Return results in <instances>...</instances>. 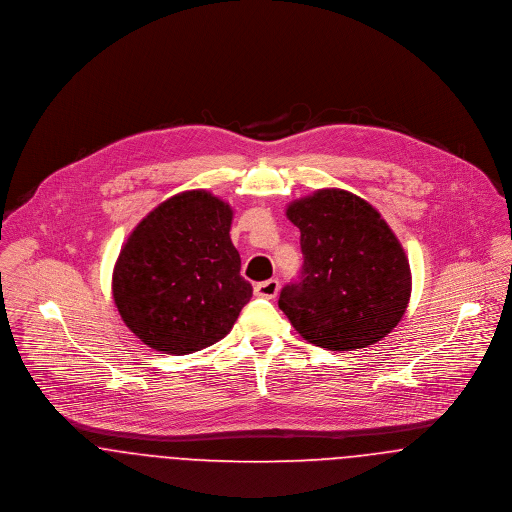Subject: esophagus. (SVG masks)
Wrapping results in <instances>:
<instances>
[{
	"label": "esophagus",
	"mask_w": 512,
	"mask_h": 512,
	"mask_svg": "<svg viewBox=\"0 0 512 512\" xmlns=\"http://www.w3.org/2000/svg\"><path fill=\"white\" fill-rule=\"evenodd\" d=\"M255 294L263 296V298H275L279 294V281L269 279L265 283L255 284Z\"/></svg>",
	"instance_id": "obj_1"
}]
</instances>
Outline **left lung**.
I'll return each mask as SVG.
<instances>
[{
    "label": "left lung",
    "mask_w": 512,
    "mask_h": 512,
    "mask_svg": "<svg viewBox=\"0 0 512 512\" xmlns=\"http://www.w3.org/2000/svg\"><path fill=\"white\" fill-rule=\"evenodd\" d=\"M286 218L300 229V281L281 290L279 308L310 343L351 351L383 340L404 316L412 277L406 253L363 198L324 188L294 200Z\"/></svg>",
    "instance_id": "left-lung-1"
}]
</instances>
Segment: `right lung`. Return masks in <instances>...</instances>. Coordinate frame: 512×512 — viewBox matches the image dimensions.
I'll return each mask as SVG.
<instances>
[{"label":"right lung","instance_id":"add662e5","mask_svg":"<svg viewBox=\"0 0 512 512\" xmlns=\"http://www.w3.org/2000/svg\"><path fill=\"white\" fill-rule=\"evenodd\" d=\"M233 210L206 190L172 196L131 231L112 290L125 326L145 345L186 355L226 338L253 288L231 243Z\"/></svg>","mask_w":512,"mask_h":512}]
</instances>
